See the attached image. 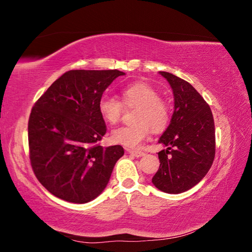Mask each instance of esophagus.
<instances>
[{"mask_svg":"<svg viewBox=\"0 0 252 252\" xmlns=\"http://www.w3.org/2000/svg\"><path fill=\"white\" fill-rule=\"evenodd\" d=\"M127 152L128 154H130L131 156L135 157V158H141L143 157L145 154L143 151H139V150H131V149H127Z\"/></svg>","mask_w":252,"mask_h":252,"instance_id":"obj_1","label":"esophagus"}]
</instances>
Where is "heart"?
Returning a JSON list of instances; mask_svg holds the SVG:
<instances>
[{
    "instance_id": "1",
    "label": "heart",
    "mask_w": 252,
    "mask_h": 252,
    "mask_svg": "<svg viewBox=\"0 0 252 252\" xmlns=\"http://www.w3.org/2000/svg\"><path fill=\"white\" fill-rule=\"evenodd\" d=\"M125 106H134V124L120 127L111 133L113 143L128 148H136L150 133L161 131L169 122V107L159 98L158 91L145 82H135L121 91ZM123 104L113 96L104 95L98 101L97 109L102 119L109 125L117 124L123 111Z\"/></svg>"
}]
</instances>
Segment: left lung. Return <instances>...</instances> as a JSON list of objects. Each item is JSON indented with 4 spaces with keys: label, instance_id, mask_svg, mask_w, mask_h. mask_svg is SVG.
<instances>
[{
    "label": "left lung",
    "instance_id": "obj_1",
    "mask_svg": "<svg viewBox=\"0 0 252 252\" xmlns=\"http://www.w3.org/2000/svg\"><path fill=\"white\" fill-rule=\"evenodd\" d=\"M172 89L174 108L169 126L158 143L159 168L152 184L166 193L185 192L200 183L216 155L215 122L208 104L191 84L169 72L158 71Z\"/></svg>",
    "mask_w": 252,
    "mask_h": 252
}]
</instances>
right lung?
<instances>
[{"mask_svg": "<svg viewBox=\"0 0 252 252\" xmlns=\"http://www.w3.org/2000/svg\"><path fill=\"white\" fill-rule=\"evenodd\" d=\"M120 70H70L34 104L28 122L30 162L41 184L64 201L84 204L107 186L124 149L98 146L106 125L97 109Z\"/></svg>", "mask_w": 252, "mask_h": 252, "instance_id": "add662e5", "label": "right lung"}]
</instances>
